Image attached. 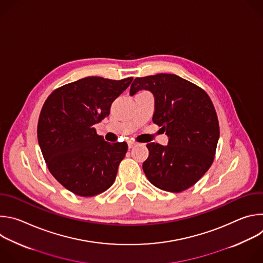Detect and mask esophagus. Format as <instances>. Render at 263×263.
I'll list each match as a JSON object with an SVG mask.
<instances>
[{"label":"esophagus","instance_id":"34e87169","mask_svg":"<svg viewBox=\"0 0 263 263\" xmlns=\"http://www.w3.org/2000/svg\"><path fill=\"white\" fill-rule=\"evenodd\" d=\"M136 144H137V142H135V141H133V140H129V141H128V145H129L130 148L134 147Z\"/></svg>","mask_w":263,"mask_h":263}]
</instances>
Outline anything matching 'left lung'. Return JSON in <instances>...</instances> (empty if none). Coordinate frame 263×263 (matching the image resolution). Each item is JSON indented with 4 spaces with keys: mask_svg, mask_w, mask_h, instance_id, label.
<instances>
[{
    "mask_svg": "<svg viewBox=\"0 0 263 263\" xmlns=\"http://www.w3.org/2000/svg\"><path fill=\"white\" fill-rule=\"evenodd\" d=\"M149 90L155 98L153 123L170 137L166 146L147 143L143 172L154 186L181 193L196 184L211 166L219 137L215 108L207 92L174 73L134 79L130 95Z\"/></svg>",
    "mask_w": 263,
    "mask_h": 263,
    "instance_id": "left-lung-1",
    "label": "left lung"
}]
</instances>
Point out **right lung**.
Segmentation results:
<instances>
[{"mask_svg":"<svg viewBox=\"0 0 263 263\" xmlns=\"http://www.w3.org/2000/svg\"><path fill=\"white\" fill-rule=\"evenodd\" d=\"M133 78L86 77L56 88L46 100L37 138L53 177L69 192L93 197L114 184L127 142L110 143L93 127Z\"/></svg>","mask_w":263,"mask_h":263,"instance_id":"right-lung-1","label":"right lung"}]
</instances>
